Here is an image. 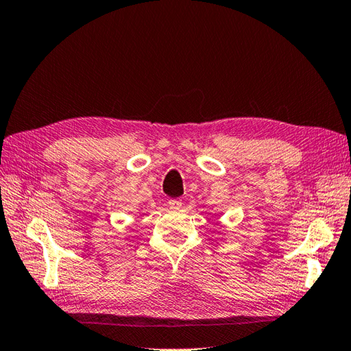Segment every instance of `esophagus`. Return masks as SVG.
<instances>
[{"label":"esophagus","mask_w":351,"mask_h":351,"mask_svg":"<svg viewBox=\"0 0 351 351\" xmlns=\"http://www.w3.org/2000/svg\"><path fill=\"white\" fill-rule=\"evenodd\" d=\"M168 205L171 209H178V208H182V200H180V199H169Z\"/></svg>","instance_id":"1"}]
</instances>
